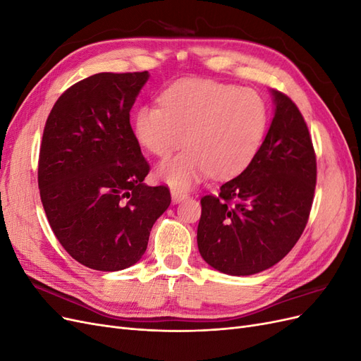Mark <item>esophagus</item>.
I'll use <instances>...</instances> for the list:
<instances>
[{"label": "esophagus", "mask_w": 361, "mask_h": 361, "mask_svg": "<svg viewBox=\"0 0 361 361\" xmlns=\"http://www.w3.org/2000/svg\"><path fill=\"white\" fill-rule=\"evenodd\" d=\"M187 192L182 191V190H178V188H171V199L174 203H179L182 202L183 199H187Z\"/></svg>", "instance_id": "esophagus-1"}]
</instances>
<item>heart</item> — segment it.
I'll return each mask as SVG.
<instances>
[{
    "label": "heart",
    "mask_w": 361,
    "mask_h": 361,
    "mask_svg": "<svg viewBox=\"0 0 361 361\" xmlns=\"http://www.w3.org/2000/svg\"><path fill=\"white\" fill-rule=\"evenodd\" d=\"M161 101L138 108L134 133L158 158H167L187 140L190 147L158 170L173 187L188 188L211 173L216 178L238 174L265 138L268 106L251 89L192 78L171 85Z\"/></svg>",
    "instance_id": "heart-1"
}]
</instances>
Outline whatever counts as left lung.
I'll return each instance as SVG.
<instances>
[{"label":"left lung","instance_id":"obj_1","mask_svg":"<svg viewBox=\"0 0 361 361\" xmlns=\"http://www.w3.org/2000/svg\"><path fill=\"white\" fill-rule=\"evenodd\" d=\"M272 94L276 116L253 161L200 200L199 251L224 274L251 276L276 265L309 221L316 187L312 135L290 97Z\"/></svg>","mask_w":361,"mask_h":361}]
</instances>
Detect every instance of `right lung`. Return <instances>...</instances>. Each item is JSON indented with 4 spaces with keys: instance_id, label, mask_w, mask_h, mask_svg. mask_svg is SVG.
Returning <instances> with one entry per match:
<instances>
[{
    "instance_id": "add662e5",
    "label": "right lung",
    "mask_w": 361,
    "mask_h": 361,
    "mask_svg": "<svg viewBox=\"0 0 361 361\" xmlns=\"http://www.w3.org/2000/svg\"><path fill=\"white\" fill-rule=\"evenodd\" d=\"M145 72H102L64 92L47 118L37 182L49 226L87 268L125 269L143 257L152 226L170 206L129 122Z\"/></svg>"
}]
</instances>
